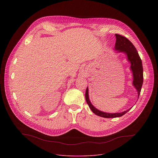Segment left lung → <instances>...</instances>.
Masks as SVG:
<instances>
[{
  "label": "left lung",
  "mask_w": 158,
  "mask_h": 158,
  "mask_svg": "<svg viewBox=\"0 0 158 158\" xmlns=\"http://www.w3.org/2000/svg\"><path fill=\"white\" fill-rule=\"evenodd\" d=\"M116 42L115 44V49L118 50V52H124L127 56V60L131 62V69L133 73V85L137 89L138 93V98L139 97L142 85L143 83V68L142 65L141 59L139 56V54L135 48L132 42L128 40L126 37L120 34H116ZM86 102L91 110L94 113L99 116L103 117L105 118H114L121 117L125 114L127 110H125L120 113H106L102 111H101L94 107L89 99L88 94V88L87 87L85 94Z\"/></svg>",
  "instance_id": "1"
}]
</instances>
